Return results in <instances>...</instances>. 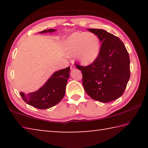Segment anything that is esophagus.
<instances>
[{
	"mask_svg": "<svg viewBox=\"0 0 148 148\" xmlns=\"http://www.w3.org/2000/svg\"><path fill=\"white\" fill-rule=\"evenodd\" d=\"M75 69H76V66H75V65H74V64H71V70H74Z\"/></svg>",
	"mask_w": 148,
	"mask_h": 148,
	"instance_id": "1",
	"label": "esophagus"
}]
</instances>
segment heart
<instances>
[{
	"instance_id": "1",
	"label": "heart",
	"mask_w": 148,
	"mask_h": 148,
	"mask_svg": "<svg viewBox=\"0 0 148 148\" xmlns=\"http://www.w3.org/2000/svg\"><path fill=\"white\" fill-rule=\"evenodd\" d=\"M64 50L68 56H76L80 63L89 65L94 62L101 51V43L97 35L87 32H75L64 42Z\"/></svg>"
}]
</instances>
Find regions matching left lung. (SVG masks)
<instances>
[{"label": "left lung", "instance_id": "8db88e82", "mask_svg": "<svg viewBox=\"0 0 148 148\" xmlns=\"http://www.w3.org/2000/svg\"><path fill=\"white\" fill-rule=\"evenodd\" d=\"M99 37L101 51L94 62L87 66L76 64L83 75L82 83L89 96L106 102L123 94L130 78V59L124 44L118 37L103 29H89Z\"/></svg>", "mask_w": 148, "mask_h": 148}]
</instances>
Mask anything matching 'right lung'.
Returning a JSON list of instances; mask_svg holds the SVG:
<instances>
[{
  "label": "right lung",
  "mask_w": 148,
  "mask_h": 148,
  "mask_svg": "<svg viewBox=\"0 0 148 148\" xmlns=\"http://www.w3.org/2000/svg\"><path fill=\"white\" fill-rule=\"evenodd\" d=\"M56 31V29L44 30L40 33L53 32ZM70 67H67L54 72L38 90L27 95L20 92V95L27 104L36 108L44 110L54 106L64 96L67 80L70 76Z\"/></svg>",
  "instance_id": "right-lung-1"
}]
</instances>
